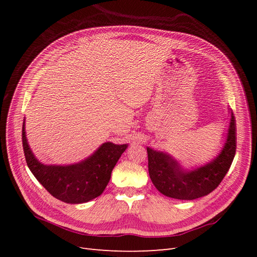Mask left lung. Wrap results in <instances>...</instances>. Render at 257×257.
<instances>
[{
  "mask_svg": "<svg viewBox=\"0 0 257 257\" xmlns=\"http://www.w3.org/2000/svg\"><path fill=\"white\" fill-rule=\"evenodd\" d=\"M236 120L230 113L227 138L222 151L206 165L185 170L167 153L147 148L149 176L163 195L181 200H193L215 190L227 174L236 153Z\"/></svg>",
  "mask_w": 257,
  "mask_h": 257,
  "instance_id": "8db88e82",
  "label": "left lung"
}]
</instances>
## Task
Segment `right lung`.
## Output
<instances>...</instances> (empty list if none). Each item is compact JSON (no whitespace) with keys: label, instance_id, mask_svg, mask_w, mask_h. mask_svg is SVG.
<instances>
[{"label":"right lung","instance_id":"1","mask_svg":"<svg viewBox=\"0 0 257 257\" xmlns=\"http://www.w3.org/2000/svg\"><path fill=\"white\" fill-rule=\"evenodd\" d=\"M22 146L28 167L53 197L66 204L87 203L99 196L127 145L105 143L84 161L72 165H44L30 149L22 125Z\"/></svg>","mask_w":257,"mask_h":257}]
</instances>
